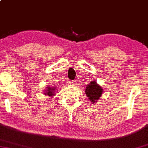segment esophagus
Masks as SVG:
<instances>
[{
	"instance_id": "1",
	"label": "esophagus",
	"mask_w": 148,
	"mask_h": 148,
	"mask_svg": "<svg viewBox=\"0 0 148 148\" xmlns=\"http://www.w3.org/2000/svg\"><path fill=\"white\" fill-rule=\"evenodd\" d=\"M70 84H71V85H74L75 84V80H71V81H70Z\"/></svg>"
}]
</instances>
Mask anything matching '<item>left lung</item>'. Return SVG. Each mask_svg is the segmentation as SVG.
Returning <instances> with one entry per match:
<instances>
[{"instance_id": "1", "label": "left lung", "mask_w": 148, "mask_h": 148, "mask_svg": "<svg viewBox=\"0 0 148 148\" xmlns=\"http://www.w3.org/2000/svg\"><path fill=\"white\" fill-rule=\"evenodd\" d=\"M85 95L88 97V99L92 104L96 103L103 94V89L101 86L95 80H92L85 87Z\"/></svg>"}]
</instances>
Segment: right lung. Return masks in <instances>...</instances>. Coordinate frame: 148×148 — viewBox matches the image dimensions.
I'll return each mask as SVG.
<instances>
[{
    "label": "right lung",
    "mask_w": 148,
    "mask_h": 148,
    "mask_svg": "<svg viewBox=\"0 0 148 148\" xmlns=\"http://www.w3.org/2000/svg\"><path fill=\"white\" fill-rule=\"evenodd\" d=\"M56 90V88H55L54 87H45V90H44V94L45 95H48L50 97H52L53 96H55Z\"/></svg>",
    "instance_id": "right-lung-1"
}]
</instances>
